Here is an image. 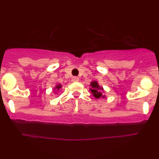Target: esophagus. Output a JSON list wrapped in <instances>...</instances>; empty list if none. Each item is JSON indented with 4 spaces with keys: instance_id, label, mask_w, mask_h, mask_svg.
Listing matches in <instances>:
<instances>
[{
    "instance_id": "1",
    "label": "esophagus",
    "mask_w": 159,
    "mask_h": 159,
    "mask_svg": "<svg viewBox=\"0 0 159 159\" xmlns=\"http://www.w3.org/2000/svg\"><path fill=\"white\" fill-rule=\"evenodd\" d=\"M72 81L73 82H77L79 81V78H78V77H76V76H74V77H72Z\"/></svg>"
}]
</instances>
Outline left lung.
I'll return each mask as SVG.
<instances>
[{"label": "left lung", "instance_id": "1", "mask_svg": "<svg viewBox=\"0 0 159 159\" xmlns=\"http://www.w3.org/2000/svg\"><path fill=\"white\" fill-rule=\"evenodd\" d=\"M91 86V88H90V91L91 93H93V96H94L96 98H105V96H104L102 92L103 91V87H100L98 85V82L94 81H92L90 84Z\"/></svg>", "mask_w": 159, "mask_h": 159}]
</instances>
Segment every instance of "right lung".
Listing matches in <instances>:
<instances>
[{"label":"right lung","instance_id":"right-lung-1","mask_svg":"<svg viewBox=\"0 0 159 159\" xmlns=\"http://www.w3.org/2000/svg\"><path fill=\"white\" fill-rule=\"evenodd\" d=\"M62 87V85L61 84H57V85H56V87H55V88L54 89H56V90H59L60 89H61ZM57 93V92H56Z\"/></svg>","mask_w":159,"mask_h":159}]
</instances>
